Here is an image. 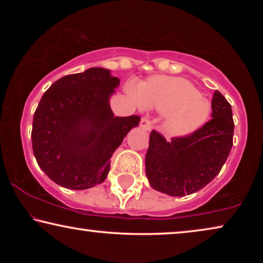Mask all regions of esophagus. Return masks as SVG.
I'll list each match as a JSON object with an SVG mask.
<instances>
[{"label":"esophagus","mask_w":263,"mask_h":263,"mask_svg":"<svg viewBox=\"0 0 263 263\" xmlns=\"http://www.w3.org/2000/svg\"><path fill=\"white\" fill-rule=\"evenodd\" d=\"M141 127L143 129H146V130H151V128H152V121H151L149 116H143L141 118Z\"/></svg>","instance_id":"1"}]
</instances>
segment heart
<instances>
[{
	"label": "heart",
	"instance_id": "obj_1",
	"mask_svg": "<svg viewBox=\"0 0 263 263\" xmlns=\"http://www.w3.org/2000/svg\"><path fill=\"white\" fill-rule=\"evenodd\" d=\"M130 95L147 107L168 114L166 128L176 135L195 132L206 123L211 112L207 99L193 84L181 78L154 77L132 87Z\"/></svg>",
	"mask_w": 263,
	"mask_h": 263
}]
</instances>
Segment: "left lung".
Wrapping results in <instances>:
<instances>
[{"mask_svg": "<svg viewBox=\"0 0 263 263\" xmlns=\"http://www.w3.org/2000/svg\"><path fill=\"white\" fill-rule=\"evenodd\" d=\"M212 118L202 127L167 142L152 130L146 153V175L153 189L171 196L196 193L213 181L233 145L232 109L219 91L212 99Z\"/></svg>", "mask_w": 263, "mask_h": 263, "instance_id": "obj_1", "label": "left lung"}]
</instances>
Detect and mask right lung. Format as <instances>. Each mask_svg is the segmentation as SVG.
<instances>
[{"mask_svg": "<svg viewBox=\"0 0 263 263\" xmlns=\"http://www.w3.org/2000/svg\"><path fill=\"white\" fill-rule=\"evenodd\" d=\"M120 84L104 68L59 79L43 95L33 116L32 148L39 167L68 189L104 182L110 158L140 116L115 117L109 98Z\"/></svg>", "mask_w": 263, "mask_h": 263, "instance_id": "add662e5", "label": "right lung"}]
</instances>
